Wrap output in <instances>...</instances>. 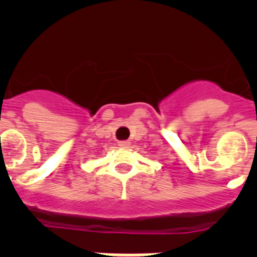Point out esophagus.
I'll list each match as a JSON object with an SVG mask.
<instances>
[{
    "instance_id": "obj_1",
    "label": "esophagus",
    "mask_w": 257,
    "mask_h": 257,
    "mask_svg": "<svg viewBox=\"0 0 257 257\" xmlns=\"http://www.w3.org/2000/svg\"><path fill=\"white\" fill-rule=\"evenodd\" d=\"M118 145H119L121 148H130L131 143L128 142V140H124V142H119V143H118Z\"/></svg>"
}]
</instances>
